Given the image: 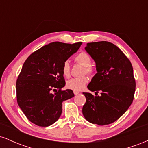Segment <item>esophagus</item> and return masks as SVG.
<instances>
[{
    "mask_svg": "<svg viewBox=\"0 0 148 148\" xmlns=\"http://www.w3.org/2000/svg\"><path fill=\"white\" fill-rule=\"evenodd\" d=\"M74 94L75 95H76L79 94V91H76V90H74Z\"/></svg>",
    "mask_w": 148,
    "mask_h": 148,
    "instance_id": "1",
    "label": "esophagus"
}]
</instances>
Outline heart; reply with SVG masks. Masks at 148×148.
<instances>
[{
  "label": "heart",
  "instance_id": "obj_1",
  "mask_svg": "<svg viewBox=\"0 0 148 148\" xmlns=\"http://www.w3.org/2000/svg\"><path fill=\"white\" fill-rule=\"evenodd\" d=\"M74 61L76 63L84 66L85 74L86 73L87 74H91L93 72V68L90 65L92 62L91 57L86 52L82 51L77 54L74 58ZM70 72L71 69L69 61H64L62 66V74L64 77L68 78L70 76ZM88 82V79L87 77L74 78L67 81V86L69 89L79 91L84 88Z\"/></svg>",
  "mask_w": 148,
  "mask_h": 148
}]
</instances>
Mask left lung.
Returning <instances> with one entry per match:
<instances>
[{
  "instance_id": "left-lung-1",
  "label": "left lung",
  "mask_w": 148,
  "mask_h": 148,
  "mask_svg": "<svg viewBox=\"0 0 148 148\" xmlns=\"http://www.w3.org/2000/svg\"><path fill=\"white\" fill-rule=\"evenodd\" d=\"M85 49L94 59L97 73L88 86L90 91H96V96L84 92L86 101L83 115L92 124L109 125L120 118L133 101V67L123 52L111 42H90ZM99 91L101 95L98 96Z\"/></svg>"
}]
</instances>
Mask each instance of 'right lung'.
<instances>
[{
  "label": "right lung",
  "instance_id": "1",
  "mask_svg": "<svg viewBox=\"0 0 148 148\" xmlns=\"http://www.w3.org/2000/svg\"><path fill=\"white\" fill-rule=\"evenodd\" d=\"M81 44L51 42L25 60L16 80V99L31 123L40 127L51 125L62 113V101L74 96L72 90H62L65 85L62 66Z\"/></svg>",
  "mask_w": 148,
  "mask_h": 148
}]
</instances>
